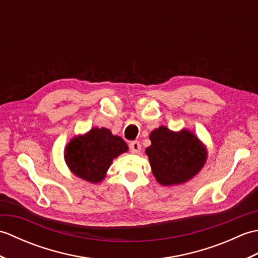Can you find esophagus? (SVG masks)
Returning <instances> with one entry per match:
<instances>
[{
  "instance_id": "esophagus-1",
  "label": "esophagus",
  "mask_w": 258,
  "mask_h": 258,
  "mask_svg": "<svg viewBox=\"0 0 258 258\" xmlns=\"http://www.w3.org/2000/svg\"><path fill=\"white\" fill-rule=\"evenodd\" d=\"M130 150L132 153H139L141 151V144L140 142L135 141V142H131L130 143Z\"/></svg>"
}]
</instances>
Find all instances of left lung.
Returning a JSON list of instances; mask_svg holds the SVG:
<instances>
[{
    "mask_svg": "<svg viewBox=\"0 0 258 258\" xmlns=\"http://www.w3.org/2000/svg\"><path fill=\"white\" fill-rule=\"evenodd\" d=\"M150 140L145 154L153 175L163 186L188 182L205 165L206 146L189 130L174 132L162 125L152 131Z\"/></svg>",
    "mask_w": 258,
    "mask_h": 258,
    "instance_id": "1",
    "label": "left lung"
}]
</instances>
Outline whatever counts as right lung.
<instances>
[{"label": "right lung", "mask_w": 258, "mask_h": 258, "mask_svg": "<svg viewBox=\"0 0 258 258\" xmlns=\"http://www.w3.org/2000/svg\"><path fill=\"white\" fill-rule=\"evenodd\" d=\"M128 151L122 138L105 127H93L74 136L64 149V160L75 176L93 184L101 183L114 158Z\"/></svg>", "instance_id": "1"}]
</instances>
